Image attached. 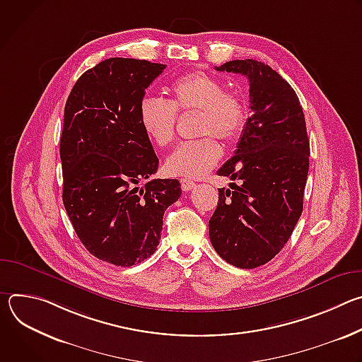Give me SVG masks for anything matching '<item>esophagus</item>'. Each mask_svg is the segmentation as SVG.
<instances>
[{
	"mask_svg": "<svg viewBox=\"0 0 362 362\" xmlns=\"http://www.w3.org/2000/svg\"><path fill=\"white\" fill-rule=\"evenodd\" d=\"M180 186H182V190L189 192L194 187V182L190 179H180Z\"/></svg>",
	"mask_w": 362,
	"mask_h": 362,
	"instance_id": "34e87169",
	"label": "esophagus"
}]
</instances>
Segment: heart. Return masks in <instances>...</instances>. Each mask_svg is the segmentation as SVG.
I'll return each mask as SVG.
<instances>
[{"label":"heart","instance_id":"b5f03b06","mask_svg":"<svg viewBox=\"0 0 362 362\" xmlns=\"http://www.w3.org/2000/svg\"><path fill=\"white\" fill-rule=\"evenodd\" d=\"M169 95V101L148 95L140 101V126L153 144L166 147L175 139L176 115L196 113V134L202 139L177 146L165 162V172L170 176L203 177L222 158V147L214 137L232 143L242 134L247 119L245 101L238 93L225 90L222 80L204 71L175 78Z\"/></svg>","mask_w":362,"mask_h":362}]
</instances>
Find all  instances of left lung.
I'll return each instance as SVG.
<instances>
[{
    "mask_svg": "<svg viewBox=\"0 0 362 362\" xmlns=\"http://www.w3.org/2000/svg\"><path fill=\"white\" fill-rule=\"evenodd\" d=\"M249 80L250 117L219 176L209 238L228 264L252 269L269 262L285 246L303 208L309 169V139L299 98L275 70L252 59L215 67Z\"/></svg>",
    "mask_w": 362,
    "mask_h": 362,
    "instance_id": "obj_1",
    "label": "left lung"
}]
</instances>
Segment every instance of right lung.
Segmentation results:
<instances>
[{
  "label": "right lung",
  "instance_id": "add662e5",
  "mask_svg": "<svg viewBox=\"0 0 362 362\" xmlns=\"http://www.w3.org/2000/svg\"><path fill=\"white\" fill-rule=\"evenodd\" d=\"M165 64L109 59L74 84L60 139L63 203L84 247L116 267L156 250L165 211L180 197L176 179H151L159 159L139 120L144 90Z\"/></svg>",
  "mask_w": 362,
  "mask_h": 362
}]
</instances>
